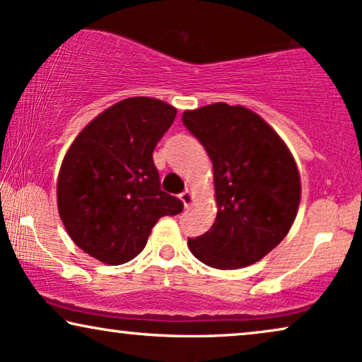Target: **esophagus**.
<instances>
[{
	"label": "esophagus",
	"mask_w": 362,
	"mask_h": 362,
	"mask_svg": "<svg viewBox=\"0 0 362 362\" xmlns=\"http://www.w3.org/2000/svg\"><path fill=\"white\" fill-rule=\"evenodd\" d=\"M180 199L182 201V204H185V208H187V206L192 203V199H194V196H192V192L189 189H186L180 194Z\"/></svg>",
	"instance_id": "1"
}]
</instances>
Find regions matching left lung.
<instances>
[{
    "label": "left lung",
    "mask_w": 362,
    "mask_h": 362,
    "mask_svg": "<svg viewBox=\"0 0 362 362\" xmlns=\"http://www.w3.org/2000/svg\"><path fill=\"white\" fill-rule=\"evenodd\" d=\"M182 124L213 161L218 214L187 239L206 266L238 269L273 251L293 226L301 182L293 154L261 116L226 103L182 112Z\"/></svg>",
    "instance_id": "8db88e82"
}]
</instances>
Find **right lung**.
Masks as SVG:
<instances>
[{"mask_svg": "<svg viewBox=\"0 0 362 362\" xmlns=\"http://www.w3.org/2000/svg\"><path fill=\"white\" fill-rule=\"evenodd\" d=\"M176 118V107L128 98L84 128L58 176V211L78 247L105 264L139 255L154 224L182 203L161 189L153 151Z\"/></svg>", "mask_w": 362, "mask_h": 362, "instance_id": "obj_1", "label": "right lung"}]
</instances>
